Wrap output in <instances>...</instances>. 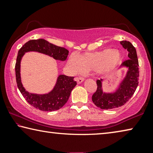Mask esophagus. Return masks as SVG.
I'll use <instances>...</instances> for the list:
<instances>
[{
	"mask_svg": "<svg viewBox=\"0 0 153 153\" xmlns=\"http://www.w3.org/2000/svg\"><path fill=\"white\" fill-rule=\"evenodd\" d=\"M84 77H76V80L77 81V82L78 84H80L82 82L84 81Z\"/></svg>",
	"mask_w": 153,
	"mask_h": 153,
	"instance_id": "esophagus-1",
	"label": "esophagus"
}]
</instances>
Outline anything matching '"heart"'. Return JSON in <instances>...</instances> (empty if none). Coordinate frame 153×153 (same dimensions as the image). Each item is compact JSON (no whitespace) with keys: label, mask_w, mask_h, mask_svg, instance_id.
<instances>
[{"label":"heart","mask_w":153,"mask_h":153,"mask_svg":"<svg viewBox=\"0 0 153 153\" xmlns=\"http://www.w3.org/2000/svg\"><path fill=\"white\" fill-rule=\"evenodd\" d=\"M122 53L118 50L107 49L94 53H86L77 57L71 55L67 65L73 74H79L82 71L95 70L100 74L110 73L120 65Z\"/></svg>","instance_id":"1"}]
</instances>
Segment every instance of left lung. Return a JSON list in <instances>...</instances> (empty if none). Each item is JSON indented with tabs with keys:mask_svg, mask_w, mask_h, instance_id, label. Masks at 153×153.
Masks as SVG:
<instances>
[{
	"mask_svg": "<svg viewBox=\"0 0 153 153\" xmlns=\"http://www.w3.org/2000/svg\"><path fill=\"white\" fill-rule=\"evenodd\" d=\"M120 44L128 51L129 59L125 60L120 67L128 68L126 76L114 93H104L102 90V79H97L96 91L92 95V101L101 109H113L124 105L135 93L139 83V62L135 48L129 41L122 40Z\"/></svg>",
	"mask_w": 153,
	"mask_h": 153,
	"instance_id": "8db88e82",
	"label": "left lung"
}]
</instances>
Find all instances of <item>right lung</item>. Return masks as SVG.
Instances as JSON below:
<instances>
[{"label": "right lung", "mask_w": 153, "mask_h": 153, "mask_svg": "<svg viewBox=\"0 0 153 153\" xmlns=\"http://www.w3.org/2000/svg\"><path fill=\"white\" fill-rule=\"evenodd\" d=\"M28 51H37L53 57L56 60L65 61L69 54V51L65 48L56 46L44 39L31 40L26 42L18 51L15 66L18 88L26 101L34 108L42 111L58 110L67 103L71 92L76 86L77 82L74 80V77L60 75L53 89L47 94L38 95L29 93L22 86L20 73L22 57L25 53Z\"/></svg>", "instance_id": "right-lung-1"}]
</instances>
